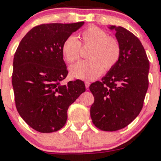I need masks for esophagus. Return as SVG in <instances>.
Masks as SVG:
<instances>
[{
    "label": "esophagus",
    "mask_w": 161,
    "mask_h": 161,
    "mask_svg": "<svg viewBox=\"0 0 161 161\" xmlns=\"http://www.w3.org/2000/svg\"><path fill=\"white\" fill-rule=\"evenodd\" d=\"M85 85H86V88H88V87H89V86H90V82H85Z\"/></svg>",
    "instance_id": "obj_1"
}]
</instances>
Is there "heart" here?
<instances>
[{"label":"heart","instance_id":"heart-1","mask_svg":"<svg viewBox=\"0 0 161 161\" xmlns=\"http://www.w3.org/2000/svg\"><path fill=\"white\" fill-rule=\"evenodd\" d=\"M79 41L75 36H69L62 45V53L69 64L80 58L81 45L89 47L88 60L79 62L70 67L73 76L84 80H93L102 73L104 69L109 70L117 64L121 48L119 42L108 36L106 32L98 27L90 26L79 35Z\"/></svg>","mask_w":161,"mask_h":161}]
</instances>
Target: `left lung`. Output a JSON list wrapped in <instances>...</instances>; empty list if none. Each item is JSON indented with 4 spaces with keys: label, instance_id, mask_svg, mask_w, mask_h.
I'll use <instances>...</instances> for the list:
<instances>
[{
    "label": "left lung",
    "instance_id": "8db88e82",
    "mask_svg": "<svg viewBox=\"0 0 161 161\" xmlns=\"http://www.w3.org/2000/svg\"><path fill=\"white\" fill-rule=\"evenodd\" d=\"M109 29L116 31L120 57L101 81L89 86L95 97L90 114L97 128L113 132L127 126L141 112L148 88L149 60L134 34L121 26Z\"/></svg>",
    "mask_w": 161,
    "mask_h": 161
}]
</instances>
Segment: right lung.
<instances>
[{"label":"right lung","instance_id":"1","mask_svg":"<svg viewBox=\"0 0 161 161\" xmlns=\"http://www.w3.org/2000/svg\"><path fill=\"white\" fill-rule=\"evenodd\" d=\"M83 24L37 25L16 49L12 75L16 108L23 120L38 132L49 133L61 129L69 107L86 91L79 79L62 82L68 74L63 43Z\"/></svg>","mask_w":161,"mask_h":161}]
</instances>
